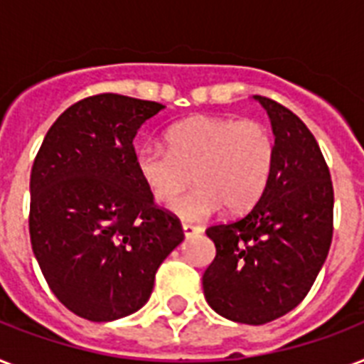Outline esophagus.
<instances>
[{
  "label": "esophagus",
  "instance_id": "34e87169",
  "mask_svg": "<svg viewBox=\"0 0 364 364\" xmlns=\"http://www.w3.org/2000/svg\"><path fill=\"white\" fill-rule=\"evenodd\" d=\"M200 232H202V228L200 227H194V225H188V223L183 225V234H185V238H193V236H196V234Z\"/></svg>",
  "mask_w": 364,
  "mask_h": 364
}]
</instances>
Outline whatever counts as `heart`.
I'll use <instances>...</instances> for the list:
<instances>
[{
  "instance_id": "obj_1",
  "label": "heart",
  "mask_w": 364,
  "mask_h": 364,
  "mask_svg": "<svg viewBox=\"0 0 364 364\" xmlns=\"http://www.w3.org/2000/svg\"><path fill=\"white\" fill-rule=\"evenodd\" d=\"M276 159L270 130L251 119L198 115L170 126L166 149L143 145L136 153V171L159 204H171L186 190L193 193L171 205L185 221H202L221 205L243 211L259 200Z\"/></svg>"
}]
</instances>
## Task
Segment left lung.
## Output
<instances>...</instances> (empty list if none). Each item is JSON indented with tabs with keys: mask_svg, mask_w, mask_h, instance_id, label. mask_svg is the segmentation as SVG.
Instances as JSON below:
<instances>
[{
	"mask_svg": "<svg viewBox=\"0 0 364 364\" xmlns=\"http://www.w3.org/2000/svg\"><path fill=\"white\" fill-rule=\"evenodd\" d=\"M255 100L276 136L274 168L247 213L205 230L217 255L202 285L219 316L264 325L296 308L316 282L333 242L334 193L308 126L274 100Z\"/></svg>",
	"mask_w": 364,
	"mask_h": 364,
	"instance_id": "obj_1",
	"label": "left lung"
}]
</instances>
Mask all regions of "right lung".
I'll use <instances>...</instances> for the list:
<instances>
[{
    "instance_id": "right-lung-1",
    "label": "right lung",
    "mask_w": 364,
    "mask_h": 364,
    "mask_svg": "<svg viewBox=\"0 0 364 364\" xmlns=\"http://www.w3.org/2000/svg\"><path fill=\"white\" fill-rule=\"evenodd\" d=\"M164 105L96 94L56 119L31 166L30 240L54 296L88 321L137 311L181 223L136 171L134 137Z\"/></svg>"
}]
</instances>
